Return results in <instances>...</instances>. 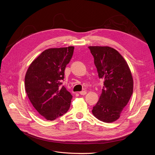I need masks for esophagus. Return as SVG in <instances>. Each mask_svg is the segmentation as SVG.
<instances>
[{
	"instance_id": "esophagus-1",
	"label": "esophagus",
	"mask_w": 155,
	"mask_h": 155,
	"mask_svg": "<svg viewBox=\"0 0 155 155\" xmlns=\"http://www.w3.org/2000/svg\"><path fill=\"white\" fill-rule=\"evenodd\" d=\"M81 95H85L86 94V91H81L79 93Z\"/></svg>"
}]
</instances>
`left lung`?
I'll return each mask as SVG.
<instances>
[{
	"label": "left lung",
	"instance_id": "8db88e82",
	"mask_svg": "<svg viewBox=\"0 0 155 155\" xmlns=\"http://www.w3.org/2000/svg\"><path fill=\"white\" fill-rule=\"evenodd\" d=\"M100 78L104 80L99 101L92 113L105 123L117 120L133 93V78L129 65L118 51L110 47H88Z\"/></svg>",
	"mask_w": 155,
	"mask_h": 155
}]
</instances>
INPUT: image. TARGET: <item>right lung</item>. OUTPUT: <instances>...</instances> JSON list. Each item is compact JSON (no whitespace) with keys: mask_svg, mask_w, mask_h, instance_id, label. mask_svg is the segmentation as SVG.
Wrapping results in <instances>:
<instances>
[{"mask_svg":"<svg viewBox=\"0 0 155 155\" xmlns=\"http://www.w3.org/2000/svg\"><path fill=\"white\" fill-rule=\"evenodd\" d=\"M74 47L49 48L35 59L25 75V90L36 111L53 121L68 111L72 96L63 86L64 71Z\"/></svg>","mask_w":155,"mask_h":155,"instance_id":"obj_1","label":"right lung"}]
</instances>
